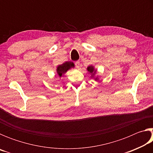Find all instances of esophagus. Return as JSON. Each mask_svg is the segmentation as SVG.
<instances>
[{"label":"esophagus","mask_w":153,"mask_h":153,"mask_svg":"<svg viewBox=\"0 0 153 153\" xmlns=\"http://www.w3.org/2000/svg\"><path fill=\"white\" fill-rule=\"evenodd\" d=\"M79 65H80L79 61H76V63H75V65H76V67L77 69L79 68Z\"/></svg>","instance_id":"1"}]
</instances>
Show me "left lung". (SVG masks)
Segmentation results:
<instances>
[{
	"instance_id": "1",
	"label": "left lung",
	"mask_w": 153,
	"mask_h": 153,
	"mask_svg": "<svg viewBox=\"0 0 153 153\" xmlns=\"http://www.w3.org/2000/svg\"><path fill=\"white\" fill-rule=\"evenodd\" d=\"M87 70H88V71L90 74H91L92 77H94V74H96V72H97V70H96V69H94V66H92V65L88 67H87ZM94 79L96 80V81H97V80H98V77H95Z\"/></svg>"
}]
</instances>
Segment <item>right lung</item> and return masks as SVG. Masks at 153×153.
Returning a JSON list of instances; mask_svg holds the SVG:
<instances>
[{
	"label": "right lung",
	"mask_w": 153,
	"mask_h": 153,
	"mask_svg": "<svg viewBox=\"0 0 153 153\" xmlns=\"http://www.w3.org/2000/svg\"><path fill=\"white\" fill-rule=\"evenodd\" d=\"M72 67H74V64L71 61H67L65 62L64 63L59 65L56 68V72L59 77H62L66 72L70 69Z\"/></svg>",
	"instance_id": "right-lung-1"
}]
</instances>
